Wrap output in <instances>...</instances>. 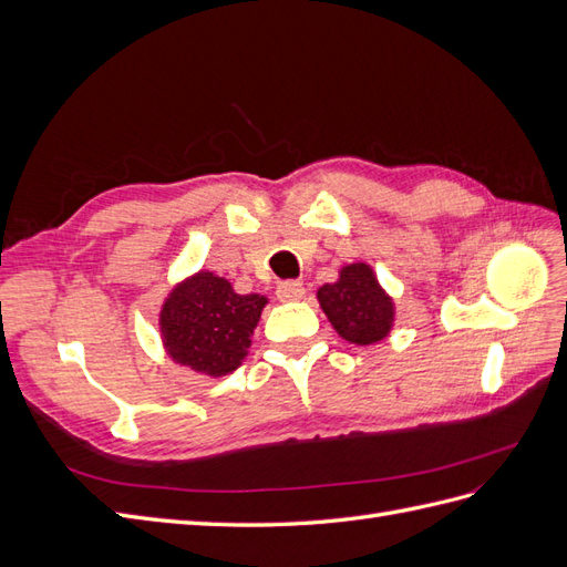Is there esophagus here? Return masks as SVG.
I'll return each mask as SVG.
<instances>
[{"mask_svg": "<svg viewBox=\"0 0 567 567\" xmlns=\"http://www.w3.org/2000/svg\"><path fill=\"white\" fill-rule=\"evenodd\" d=\"M305 296V286L300 281H284L277 288V298L281 302H296Z\"/></svg>", "mask_w": 567, "mask_h": 567, "instance_id": "34e87169", "label": "esophagus"}]
</instances>
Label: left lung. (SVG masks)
<instances>
[{
	"label": "left lung",
	"instance_id": "8db88e82",
	"mask_svg": "<svg viewBox=\"0 0 567 567\" xmlns=\"http://www.w3.org/2000/svg\"><path fill=\"white\" fill-rule=\"evenodd\" d=\"M317 300L336 333L352 346L381 342L394 326V302L367 262L340 267L338 279L317 290Z\"/></svg>",
	"mask_w": 567,
	"mask_h": 567
}]
</instances>
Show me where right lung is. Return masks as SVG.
Returning <instances> with one entry per match:
<instances>
[{
    "label": "right lung",
    "mask_w": 567,
    "mask_h": 567,
    "mask_svg": "<svg viewBox=\"0 0 567 567\" xmlns=\"http://www.w3.org/2000/svg\"><path fill=\"white\" fill-rule=\"evenodd\" d=\"M267 302L260 293H236L225 277L198 269L177 281L161 305L163 350L179 367L221 379L244 364Z\"/></svg>",
    "instance_id": "add662e5"
}]
</instances>
